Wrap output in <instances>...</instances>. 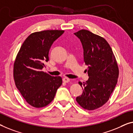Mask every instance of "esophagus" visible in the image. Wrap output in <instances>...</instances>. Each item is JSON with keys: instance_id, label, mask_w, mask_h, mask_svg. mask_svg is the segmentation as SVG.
Returning a JSON list of instances; mask_svg holds the SVG:
<instances>
[{"instance_id": "esophagus-1", "label": "esophagus", "mask_w": 133, "mask_h": 133, "mask_svg": "<svg viewBox=\"0 0 133 133\" xmlns=\"http://www.w3.org/2000/svg\"><path fill=\"white\" fill-rule=\"evenodd\" d=\"M63 81L65 83H68L69 82H70V79L67 78H64L63 79Z\"/></svg>"}]
</instances>
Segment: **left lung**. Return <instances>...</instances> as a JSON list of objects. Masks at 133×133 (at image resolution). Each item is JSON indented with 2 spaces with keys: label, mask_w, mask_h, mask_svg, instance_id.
<instances>
[{
  "label": "left lung",
  "mask_w": 133,
  "mask_h": 133,
  "mask_svg": "<svg viewBox=\"0 0 133 133\" xmlns=\"http://www.w3.org/2000/svg\"><path fill=\"white\" fill-rule=\"evenodd\" d=\"M74 34L82 43L89 76L86 82H79L84 90L76 102L85 109L93 110L109 99L118 82V66L112 48L103 37L84 29Z\"/></svg>",
  "instance_id": "8db88e82"
}]
</instances>
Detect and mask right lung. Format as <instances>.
I'll list each match as a JSON object with an SVG mask.
<instances>
[{"label":"right lung","instance_id":"obj_1","mask_svg":"<svg viewBox=\"0 0 133 133\" xmlns=\"http://www.w3.org/2000/svg\"><path fill=\"white\" fill-rule=\"evenodd\" d=\"M64 30H48L30 35L24 42L14 64L15 85L23 98L31 106H46L54 98L62 84L60 76H52L42 71L49 60L53 42Z\"/></svg>","mask_w":133,"mask_h":133}]
</instances>
